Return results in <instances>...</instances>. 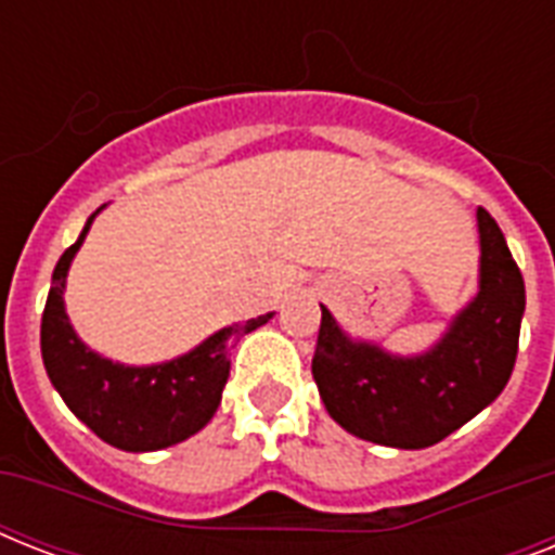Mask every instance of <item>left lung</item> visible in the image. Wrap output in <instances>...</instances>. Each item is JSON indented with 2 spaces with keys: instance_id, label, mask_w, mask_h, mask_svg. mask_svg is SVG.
I'll return each mask as SVG.
<instances>
[{
  "instance_id": "1",
  "label": "left lung",
  "mask_w": 555,
  "mask_h": 555,
  "mask_svg": "<svg viewBox=\"0 0 555 555\" xmlns=\"http://www.w3.org/2000/svg\"><path fill=\"white\" fill-rule=\"evenodd\" d=\"M481 291L438 346L391 357L351 343L322 308L313 379L328 414L357 438L426 449L449 438L504 391L518 354L525 279L495 218L478 207Z\"/></svg>"
}]
</instances>
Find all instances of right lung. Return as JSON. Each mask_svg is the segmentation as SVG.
Masks as SVG:
<instances>
[{"label": "right lung", "instance_id": "1", "mask_svg": "<svg viewBox=\"0 0 555 555\" xmlns=\"http://www.w3.org/2000/svg\"><path fill=\"white\" fill-rule=\"evenodd\" d=\"M91 221L94 216H89L80 238L56 261L39 328L42 363L65 405L100 440L126 452L167 449L207 426L230 377L233 343L264 325L273 313L218 331L172 363L132 369L103 360L77 339L63 308L65 273Z\"/></svg>", "mask_w": 555, "mask_h": 555}]
</instances>
